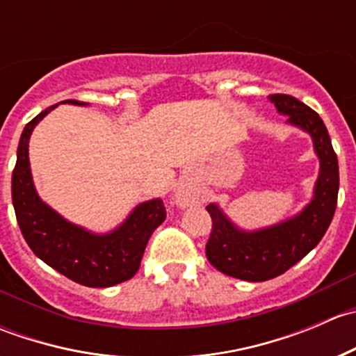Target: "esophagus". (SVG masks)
<instances>
[{
	"label": "esophagus",
	"mask_w": 356,
	"mask_h": 356,
	"mask_svg": "<svg viewBox=\"0 0 356 356\" xmlns=\"http://www.w3.org/2000/svg\"><path fill=\"white\" fill-rule=\"evenodd\" d=\"M177 204L179 207H186V204H188V196L186 195H177Z\"/></svg>",
	"instance_id": "34e87169"
}]
</instances>
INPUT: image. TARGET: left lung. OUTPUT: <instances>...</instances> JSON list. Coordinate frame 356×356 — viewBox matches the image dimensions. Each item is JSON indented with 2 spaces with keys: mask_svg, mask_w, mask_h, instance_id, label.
Listing matches in <instances>:
<instances>
[{
  "mask_svg": "<svg viewBox=\"0 0 356 356\" xmlns=\"http://www.w3.org/2000/svg\"><path fill=\"white\" fill-rule=\"evenodd\" d=\"M268 99L279 113L288 115V124L312 136L321 170L310 203L298 215L270 227L243 231L217 204L207 207L211 217V232L207 243L208 261L225 275L250 282L268 281L284 274L321 243L331 225L339 191L337 156L317 111L289 95H270Z\"/></svg>",
  "mask_w": 356,
  "mask_h": 356,
  "instance_id": "8db88e82",
  "label": "left lung"
}]
</instances>
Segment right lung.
I'll return each mask as SVG.
<instances>
[{"instance_id": "add662e5", "label": "right lung", "mask_w": 356, "mask_h": 356, "mask_svg": "<svg viewBox=\"0 0 356 356\" xmlns=\"http://www.w3.org/2000/svg\"><path fill=\"white\" fill-rule=\"evenodd\" d=\"M72 105H84L67 99ZM49 106L24 127L12 174V200L24 239L35 257L70 281L88 288H110L134 277L148 239L165 220L163 201H145L108 234H92L65 220L38 196L29 163V139Z\"/></svg>"}]
</instances>
